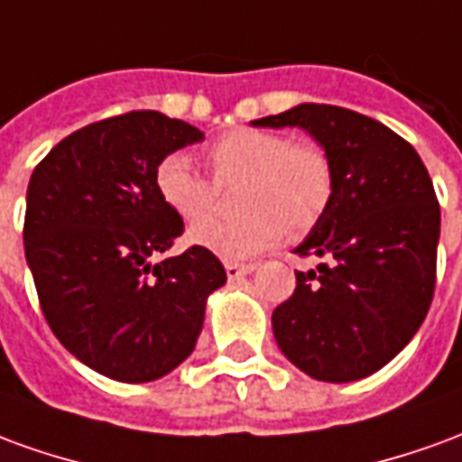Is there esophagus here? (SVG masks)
<instances>
[{"instance_id": "1", "label": "esophagus", "mask_w": 462, "mask_h": 462, "mask_svg": "<svg viewBox=\"0 0 462 462\" xmlns=\"http://www.w3.org/2000/svg\"><path fill=\"white\" fill-rule=\"evenodd\" d=\"M254 270V264H240V262H225V272H227V280H240L245 274H250Z\"/></svg>"}]
</instances>
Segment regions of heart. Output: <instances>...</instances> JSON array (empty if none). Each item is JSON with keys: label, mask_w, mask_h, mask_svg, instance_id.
Returning <instances> with one entry per match:
<instances>
[{"label": "heart", "mask_w": 462, "mask_h": 462, "mask_svg": "<svg viewBox=\"0 0 462 462\" xmlns=\"http://www.w3.org/2000/svg\"><path fill=\"white\" fill-rule=\"evenodd\" d=\"M205 162L220 188H237L232 220H202L190 240L225 260H250L282 240L284 230H311L334 198V165L319 143L290 138L280 131L237 128L205 148ZM192 168L188 155L171 152L155 168V190L182 220L210 215L217 188Z\"/></svg>", "instance_id": "1"}]
</instances>
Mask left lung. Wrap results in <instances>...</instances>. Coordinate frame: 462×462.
<instances>
[{"instance_id":"left-lung-1","label":"left lung","mask_w":462,"mask_h":462,"mask_svg":"<svg viewBox=\"0 0 462 462\" xmlns=\"http://www.w3.org/2000/svg\"><path fill=\"white\" fill-rule=\"evenodd\" d=\"M254 125H300L329 152L334 198L300 257L297 287L272 311L274 339L294 366L346 383L386 366L426 319L436 291L440 205L416 148L368 116L301 104Z\"/></svg>"}]
</instances>
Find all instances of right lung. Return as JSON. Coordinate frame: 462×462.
<instances>
[{
	"label": "right lung",
	"mask_w": 462,
	"mask_h": 462,
	"mask_svg": "<svg viewBox=\"0 0 462 462\" xmlns=\"http://www.w3.org/2000/svg\"><path fill=\"white\" fill-rule=\"evenodd\" d=\"M195 141V125L158 111L111 116L56 143L29 180L24 250L46 324L116 381H155L190 356L205 300L227 280L200 245L161 260L185 222L155 168Z\"/></svg>",
	"instance_id": "1"
}]
</instances>
